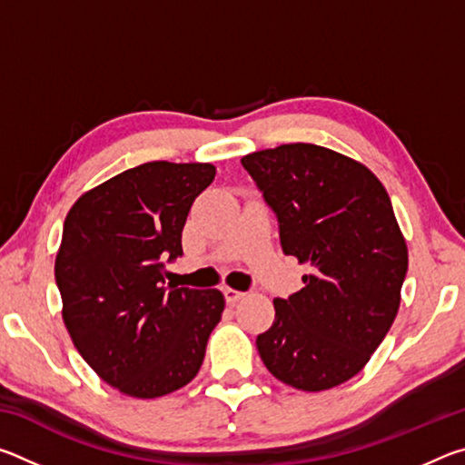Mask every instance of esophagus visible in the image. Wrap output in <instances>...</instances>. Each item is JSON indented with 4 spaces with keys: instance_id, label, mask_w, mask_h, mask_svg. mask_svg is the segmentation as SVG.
Listing matches in <instances>:
<instances>
[{
    "instance_id": "1",
    "label": "esophagus",
    "mask_w": 465,
    "mask_h": 465,
    "mask_svg": "<svg viewBox=\"0 0 465 465\" xmlns=\"http://www.w3.org/2000/svg\"><path fill=\"white\" fill-rule=\"evenodd\" d=\"M223 295H225V302L230 303V305H235V303L240 302V299L246 297V293H242V291L232 289V287H225V289H223Z\"/></svg>"
}]
</instances>
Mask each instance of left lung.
I'll return each mask as SVG.
<instances>
[{
    "instance_id": "1",
    "label": "left lung",
    "mask_w": 465,
    "mask_h": 465,
    "mask_svg": "<svg viewBox=\"0 0 465 465\" xmlns=\"http://www.w3.org/2000/svg\"><path fill=\"white\" fill-rule=\"evenodd\" d=\"M242 163L277 213L282 252L310 266L302 291L272 302L262 363L295 390L336 388L369 363L402 299L408 248L390 196L365 163L313 143Z\"/></svg>"
}]
</instances>
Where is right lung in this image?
Here are the masks:
<instances>
[{
  "label": "right lung",
  "mask_w": 465,
  "mask_h": 465,
  "mask_svg": "<svg viewBox=\"0 0 465 465\" xmlns=\"http://www.w3.org/2000/svg\"><path fill=\"white\" fill-rule=\"evenodd\" d=\"M213 163L147 162L85 191L63 225L54 279L63 322L100 380L160 398L194 380L225 308L219 289L163 285Z\"/></svg>",
  "instance_id": "add662e5"
}]
</instances>
